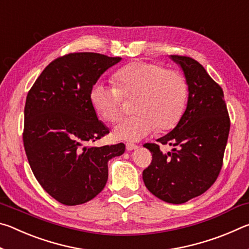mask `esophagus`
<instances>
[{
    "mask_svg": "<svg viewBox=\"0 0 249 249\" xmlns=\"http://www.w3.org/2000/svg\"><path fill=\"white\" fill-rule=\"evenodd\" d=\"M137 148H138V146L135 144H132V142H127V144H126V149H127L128 151H132V150H135Z\"/></svg>",
    "mask_w": 249,
    "mask_h": 249,
    "instance_id": "obj_1",
    "label": "esophagus"
}]
</instances>
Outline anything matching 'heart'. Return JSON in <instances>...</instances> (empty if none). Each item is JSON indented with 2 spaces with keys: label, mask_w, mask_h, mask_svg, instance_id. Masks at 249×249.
Returning <instances> with one entry per match:
<instances>
[{
  "label": "heart",
  "mask_w": 249,
  "mask_h": 249,
  "mask_svg": "<svg viewBox=\"0 0 249 249\" xmlns=\"http://www.w3.org/2000/svg\"><path fill=\"white\" fill-rule=\"evenodd\" d=\"M113 81L115 87L95 83L90 102L101 119L115 123L123 113V96L135 99L133 112L136 114L115 126L116 138L141 141L157 128L163 132L178 124L188 98L187 80L179 71L155 62L135 61L116 71Z\"/></svg>",
  "instance_id": "1"
}]
</instances>
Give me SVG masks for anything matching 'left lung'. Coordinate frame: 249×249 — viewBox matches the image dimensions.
Listing matches in <instances>:
<instances>
[{
	"instance_id": "1",
	"label": "left lung",
	"mask_w": 249,
	"mask_h": 249,
	"mask_svg": "<svg viewBox=\"0 0 249 249\" xmlns=\"http://www.w3.org/2000/svg\"><path fill=\"white\" fill-rule=\"evenodd\" d=\"M188 84L187 108L176 127L157 140L174 146L162 154L158 144L144 145L153 154L142 171L146 188L172 204L201 196L215 182L223 165L230 133V116L222 88L195 59L172 54Z\"/></svg>"
}]
</instances>
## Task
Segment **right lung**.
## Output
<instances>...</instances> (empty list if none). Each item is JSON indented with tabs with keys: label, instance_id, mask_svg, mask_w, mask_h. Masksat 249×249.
Segmentation results:
<instances>
[{
	"label": "right lung",
	"instance_id": "obj_1",
	"mask_svg": "<svg viewBox=\"0 0 249 249\" xmlns=\"http://www.w3.org/2000/svg\"><path fill=\"white\" fill-rule=\"evenodd\" d=\"M122 60L95 53L54 59L29 90L23 142L32 171L44 190L65 205L86 203L103 190L109 159L124 154L123 142L90 144L109 133L90 102L101 74Z\"/></svg>",
	"mask_w": 249,
	"mask_h": 249
}]
</instances>
